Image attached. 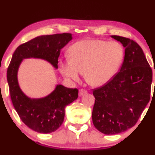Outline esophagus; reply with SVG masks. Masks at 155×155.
<instances>
[{"label": "esophagus", "mask_w": 155, "mask_h": 155, "mask_svg": "<svg viewBox=\"0 0 155 155\" xmlns=\"http://www.w3.org/2000/svg\"><path fill=\"white\" fill-rule=\"evenodd\" d=\"M87 93V90H83V89H81V90H79V96H82L83 95H84V94Z\"/></svg>", "instance_id": "obj_1"}]
</instances>
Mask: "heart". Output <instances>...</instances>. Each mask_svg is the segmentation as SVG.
Returning <instances> with one entry per match:
<instances>
[{
	"label": "heart",
	"mask_w": 155,
	"mask_h": 155,
	"mask_svg": "<svg viewBox=\"0 0 155 155\" xmlns=\"http://www.w3.org/2000/svg\"><path fill=\"white\" fill-rule=\"evenodd\" d=\"M69 58L59 60V70L67 79L79 81L81 73L93 87H101L118 71L124 58V48L117 41L85 39L74 44Z\"/></svg>",
	"instance_id": "b5f03b06"
}]
</instances>
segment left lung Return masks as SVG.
<instances>
[{
    "label": "left lung",
    "mask_w": 155,
    "mask_h": 155,
    "mask_svg": "<svg viewBox=\"0 0 155 155\" xmlns=\"http://www.w3.org/2000/svg\"><path fill=\"white\" fill-rule=\"evenodd\" d=\"M124 49L120 72L107 84L93 90L92 122L106 135L124 132L134 126L150 100L152 71L136 42L111 35ZM155 73V71H154Z\"/></svg>",
    "instance_id": "1"
}]
</instances>
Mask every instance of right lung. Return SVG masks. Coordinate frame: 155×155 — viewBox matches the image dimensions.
Masks as SVG:
<instances>
[{"instance_id": "1", "label": "right lung", "mask_w": 155, "mask_h": 155, "mask_svg": "<svg viewBox=\"0 0 155 155\" xmlns=\"http://www.w3.org/2000/svg\"><path fill=\"white\" fill-rule=\"evenodd\" d=\"M72 39L71 33L41 35L16 49L7 70V81L12 104L19 118L29 128L40 133H50L63 124L65 108L78 97L76 88L58 84L49 95L31 98L19 86L17 72L23 59L39 58L58 68L60 49Z\"/></svg>"}]
</instances>
